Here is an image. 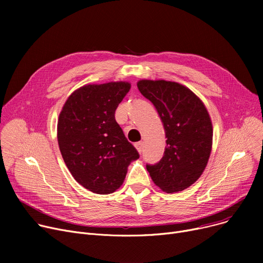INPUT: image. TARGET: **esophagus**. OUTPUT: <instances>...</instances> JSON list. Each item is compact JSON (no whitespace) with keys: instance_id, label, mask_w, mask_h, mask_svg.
I'll return each mask as SVG.
<instances>
[{"instance_id":"obj_1","label":"esophagus","mask_w":263,"mask_h":263,"mask_svg":"<svg viewBox=\"0 0 263 263\" xmlns=\"http://www.w3.org/2000/svg\"><path fill=\"white\" fill-rule=\"evenodd\" d=\"M135 147H136L137 151H139L140 154H142V151H143V147H144V144H143V142H139V143H136V144H135Z\"/></svg>"}]
</instances>
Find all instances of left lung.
<instances>
[{"mask_svg": "<svg viewBox=\"0 0 263 263\" xmlns=\"http://www.w3.org/2000/svg\"><path fill=\"white\" fill-rule=\"evenodd\" d=\"M137 87L157 108L167 139L163 158L147 164V171L163 192L183 191L201 176L211 154L208 110L194 92L176 82L142 80Z\"/></svg>", "mask_w": 263, "mask_h": 263, "instance_id": "obj_1", "label": "left lung"}]
</instances>
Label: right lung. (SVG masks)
Returning a JSON list of instances; mask_svg holds the SVG:
<instances>
[{
	"label": "right lung",
	"instance_id": "obj_1",
	"mask_svg": "<svg viewBox=\"0 0 263 263\" xmlns=\"http://www.w3.org/2000/svg\"><path fill=\"white\" fill-rule=\"evenodd\" d=\"M130 88L121 81L82 86L69 96L59 117L58 141L67 167L96 194L120 187L130 163L140 158L115 119Z\"/></svg>",
	"mask_w": 263,
	"mask_h": 263
}]
</instances>
